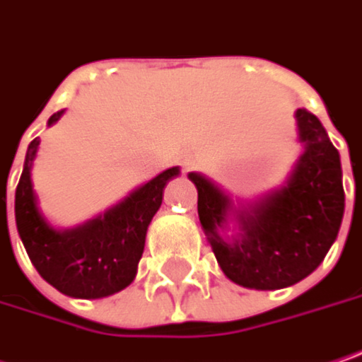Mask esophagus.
I'll return each mask as SVG.
<instances>
[{"mask_svg":"<svg viewBox=\"0 0 362 362\" xmlns=\"http://www.w3.org/2000/svg\"><path fill=\"white\" fill-rule=\"evenodd\" d=\"M190 165V161H184V168H188Z\"/></svg>","mask_w":362,"mask_h":362,"instance_id":"1","label":"esophagus"}]
</instances>
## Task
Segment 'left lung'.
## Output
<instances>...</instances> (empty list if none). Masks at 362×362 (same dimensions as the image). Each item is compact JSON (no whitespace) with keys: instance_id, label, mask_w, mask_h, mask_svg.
<instances>
[{"instance_id":"1","label":"left lung","mask_w":362,"mask_h":362,"mask_svg":"<svg viewBox=\"0 0 362 362\" xmlns=\"http://www.w3.org/2000/svg\"><path fill=\"white\" fill-rule=\"evenodd\" d=\"M301 153L287 180L254 201L231 199L201 172L188 180L199 190V219L217 264L235 285L285 288L309 276L338 238L344 217L340 153L320 118L295 112Z\"/></svg>"}]
</instances>
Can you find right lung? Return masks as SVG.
I'll return each instance as SVG.
<instances>
[{"mask_svg": "<svg viewBox=\"0 0 362 362\" xmlns=\"http://www.w3.org/2000/svg\"><path fill=\"white\" fill-rule=\"evenodd\" d=\"M63 115L65 110L54 112L47 127ZM38 145V137L28 145L13 204L16 227L30 262L49 285L75 299H102L127 288L137 276L147 227L160 211L163 188L180 174V168L163 170L96 217L59 229L40 211L34 190Z\"/></svg>", "mask_w": 362, "mask_h": 362, "instance_id": "obj_1", "label": "right lung"}]
</instances>
